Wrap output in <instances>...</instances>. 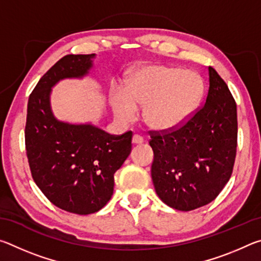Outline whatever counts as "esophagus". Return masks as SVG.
Instances as JSON below:
<instances>
[{"label": "esophagus", "mask_w": 261, "mask_h": 261, "mask_svg": "<svg viewBox=\"0 0 261 261\" xmlns=\"http://www.w3.org/2000/svg\"><path fill=\"white\" fill-rule=\"evenodd\" d=\"M132 143L134 144H143L144 143V138L139 135H134V137H132Z\"/></svg>", "instance_id": "obj_1"}]
</instances>
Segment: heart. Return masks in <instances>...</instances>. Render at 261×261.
Masks as SVG:
<instances>
[{"label":"heart","mask_w":261,"mask_h":261,"mask_svg":"<svg viewBox=\"0 0 261 261\" xmlns=\"http://www.w3.org/2000/svg\"><path fill=\"white\" fill-rule=\"evenodd\" d=\"M204 84L197 73L176 67L152 64L134 73L126 87L112 92L114 113L122 121H132L137 107L143 120L155 130L173 129L191 116L199 105Z\"/></svg>","instance_id":"obj_1"}]
</instances>
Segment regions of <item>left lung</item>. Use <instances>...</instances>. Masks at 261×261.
<instances>
[{"label":"left lung","mask_w":261,"mask_h":261,"mask_svg":"<svg viewBox=\"0 0 261 261\" xmlns=\"http://www.w3.org/2000/svg\"><path fill=\"white\" fill-rule=\"evenodd\" d=\"M205 103L182 125L149 131L152 179L159 198L178 211L213 201L232 174L237 109L227 84L208 67Z\"/></svg>","instance_id":"left-lung-1"}]
</instances>
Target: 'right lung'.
Instances as JSON below:
<instances>
[{"instance_id": "right-lung-1", "label": "right lung", "mask_w": 261, "mask_h": 261, "mask_svg": "<svg viewBox=\"0 0 261 261\" xmlns=\"http://www.w3.org/2000/svg\"><path fill=\"white\" fill-rule=\"evenodd\" d=\"M95 55H67L57 61L30 94L25 147L35 184L51 204L70 213L100 211L114 191V174L131 152L132 132L109 135L92 124L56 120L51 87L65 78H82Z\"/></svg>"}]
</instances>
